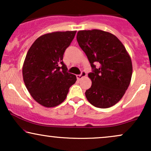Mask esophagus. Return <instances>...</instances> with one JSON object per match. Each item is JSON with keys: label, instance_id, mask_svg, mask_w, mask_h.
<instances>
[{"label": "esophagus", "instance_id": "esophagus-1", "mask_svg": "<svg viewBox=\"0 0 151 151\" xmlns=\"http://www.w3.org/2000/svg\"><path fill=\"white\" fill-rule=\"evenodd\" d=\"M86 73L85 71H81L80 74H78V75H77V78L78 80H80V79H82L83 77H86Z\"/></svg>", "mask_w": 151, "mask_h": 151}]
</instances>
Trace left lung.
Segmentation results:
<instances>
[{
    "mask_svg": "<svg viewBox=\"0 0 151 151\" xmlns=\"http://www.w3.org/2000/svg\"><path fill=\"white\" fill-rule=\"evenodd\" d=\"M77 40L92 70L88 74L92 84L86 91V99L97 108L115 105L132 76V62L125 47L113 34L100 30L79 31Z\"/></svg>",
    "mask_w": 151,
    "mask_h": 151,
    "instance_id": "obj_1",
    "label": "left lung"
}]
</instances>
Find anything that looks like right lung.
<instances>
[{"instance_id":"add662e5","label":"right lung","mask_w":151,"mask_h":151,"mask_svg":"<svg viewBox=\"0 0 151 151\" xmlns=\"http://www.w3.org/2000/svg\"><path fill=\"white\" fill-rule=\"evenodd\" d=\"M77 31L55 32L38 37L26 55L23 80L32 98L45 107L62 103L69 89L77 81L63 62L66 49Z\"/></svg>"}]
</instances>
